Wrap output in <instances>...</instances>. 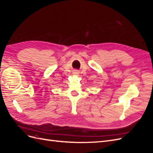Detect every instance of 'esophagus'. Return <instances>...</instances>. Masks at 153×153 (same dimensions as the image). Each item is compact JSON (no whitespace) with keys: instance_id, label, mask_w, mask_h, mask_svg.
<instances>
[{"instance_id":"1","label":"esophagus","mask_w":153,"mask_h":153,"mask_svg":"<svg viewBox=\"0 0 153 153\" xmlns=\"http://www.w3.org/2000/svg\"><path fill=\"white\" fill-rule=\"evenodd\" d=\"M73 75H78V74H79V72H78L77 70H75V71H73Z\"/></svg>"}]
</instances>
